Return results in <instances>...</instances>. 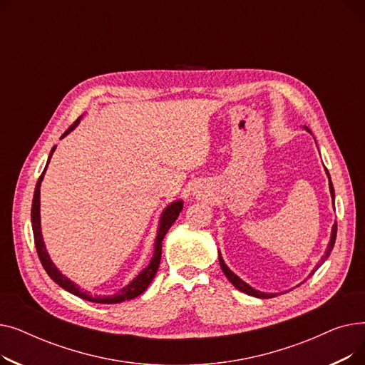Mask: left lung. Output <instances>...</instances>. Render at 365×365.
Returning a JSON list of instances; mask_svg holds the SVG:
<instances>
[{"mask_svg":"<svg viewBox=\"0 0 365 365\" xmlns=\"http://www.w3.org/2000/svg\"><path fill=\"white\" fill-rule=\"evenodd\" d=\"M304 128L311 133V130H309L308 127H304ZM325 173H327V176H329L330 194H331V200H333V204H334V187H333V183H331V179H330V173H329V170H327V168H325ZM336 235H337V223H334V225H333V227H331V237H330V242H329V247H327V252H325V255L322 256V259H321V263H319V264H322L325 260L329 259V256H330V253H331V250H333V247H334V242H336ZM219 263H220V267H222L223 274L226 275V278H227L229 281H231V282L234 284V287H235L237 290H240V292H242V293H245V294H250V296L259 297V299H271V297H275V296H277V293H263V292H259V290L253 289V287L248 285L247 282H244L240 277H237V275H235V274H234L231 269H229V267L225 264V262H223V259H222L220 252H219ZM319 264H317V267H315V269L312 271V274H311V275H314V274H315V271L318 269ZM311 275H309V277H311Z\"/></svg>","mask_w":365,"mask_h":365,"instance_id":"left-lung-1","label":"left lung"}]
</instances>
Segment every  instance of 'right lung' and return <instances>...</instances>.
Here are the masks:
<instances>
[{"instance_id":"obj_1","label":"right lung","mask_w":365,"mask_h":365,"mask_svg":"<svg viewBox=\"0 0 365 365\" xmlns=\"http://www.w3.org/2000/svg\"><path fill=\"white\" fill-rule=\"evenodd\" d=\"M80 120H76L63 134L62 138L63 139L65 136H68V134L80 124ZM56 146H53L50 155H48V160H47V165L50 163V158L53 155ZM47 165L44 168V171L41 173L40 179H38L36 182V186H35V192H34V200H32V208H31V220H32V231H34V241H35V247H36V253H38V257H40L41 260V264L46 269V272L48 274V277L56 282L59 284L62 289H65L66 292L78 296L84 300H88V302H93V303H108V304H112V303H121L124 300H130V299H134L140 296L148 287L149 284L152 282L153 277H155L158 267H160V260H161V247H163V240L165 237V234L168 232V229L171 227V225L176 222L179 213L182 212L183 208V201L179 200V201H175L171 202L170 205L165 207V210L161 215V219H160V225H158V231H157V238H155V248H153V256L149 262V264L145 267V269L134 278L128 285H125L124 289H121L117 294L113 296H91L90 293L81 290L78 285H76L73 281H71L69 278H66L59 269H57L56 264L51 262L48 253H47V248L44 245V240H43V234H41V220H40V187H41V182H43V178L46 175V170H47Z\"/></svg>"}]
</instances>
